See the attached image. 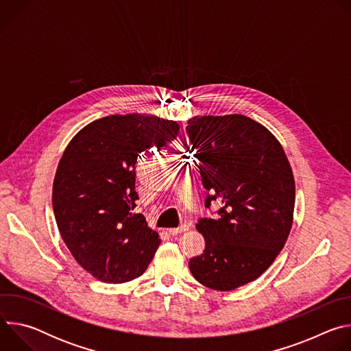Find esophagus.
Returning a JSON list of instances; mask_svg holds the SVG:
<instances>
[{
    "label": "esophagus",
    "mask_w": 351,
    "mask_h": 351,
    "mask_svg": "<svg viewBox=\"0 0 351 351\" xmlns=\"http://www.w3.org/2000/svg\"><path fill=\"white\" fill-rule=\"evenodd\" d=\"M189 229V226L187 225H180L179 228H172V229H168V232H169V234H172V236H176V234H179V233H182V232H186Z\"/></svg>",
    "instance_id": "esophagus-1"
}]
</instances>
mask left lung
<instances>
[{"label": "left lung", "mask_w": 351, "mask_h": 351, "mask_svg": "<svg viewBox=\"0 0 351 351\" xmlns=\"http://www.w3.org/2000/svg\"><path fill=\"white\" fill-rule=\"evenodd\" d=\"M186 133L208 191L206 207L221 206L215 218L198 219L206 248L189 268L210 289L234 290L263 275L287 240L293 172L276 137L244 115L194 117Z\"/></svg>", "instance_id": "left-lung-1"}]
</instances>
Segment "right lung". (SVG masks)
I'll return each instance as SVG.
<instances>
[{
  "label": "right lung",
  "instance_id": "obj_1",
  "mask_svg": "<svg viewBox=\"0 0 351 351\" xmlns=\"http://www.w3.org/2000/svg\"><path fill=\"white\" fill-rule=\"evenodd\" d=\"M178 134L175 121L111 115L84 126L65 148L53 186L54 215L73 258L95 279L129 282L152 263L161 239L134 213L137 157Z\"/></svg>",
  "mask_w": 351,
  "mask_h": 351
}]
</instances>
